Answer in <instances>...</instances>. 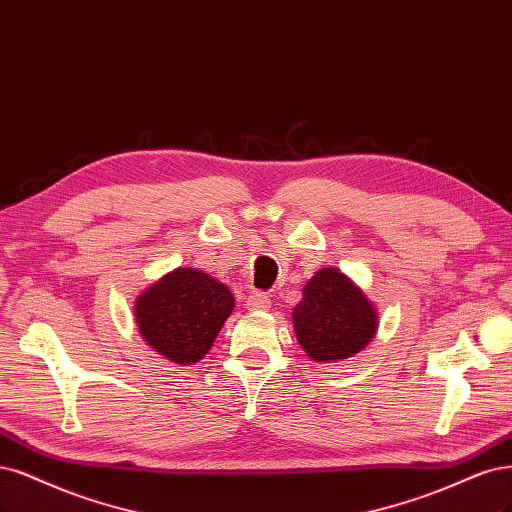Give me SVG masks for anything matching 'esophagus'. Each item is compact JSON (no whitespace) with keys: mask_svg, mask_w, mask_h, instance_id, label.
<instances>
[{"mask_svg":"<svg viewBox=\"0 0 512 512\" xmlns=\"http://www.w3.org/2000/svg\"><path fill=\"white\" fill-rule=\"evenodd\" d=\"M271 305L269 296L262 294V292H254L250 298H248V309L250 311H267Z\"/></svg>","mask_w":512,"mask_h":512,"instance_id":"1","label":"esophagus"}]
</instances>
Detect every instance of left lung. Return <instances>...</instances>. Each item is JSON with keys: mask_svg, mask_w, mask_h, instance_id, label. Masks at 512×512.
Returning <instances> with one entry per match:
<instances>
[{"mask_svg": "<svg viewBox=\"0 0 512 512\" xmlns=\"http://www.w3.org/2000/svg\"><path fill=\"white\" fill-rule=\"evenodd\" d=\"M296 339L315 362L343 360L373 339L377 313L337 269L317 271L294 307Z\"/></svg>", "mask_w": 512, "mask_h": 512, "instance_id": "obj_1", "label": "left lung"}]
</instances>
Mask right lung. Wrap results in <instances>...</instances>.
Wrapping results in <instances>:
<instances>
[{
    "label": "right lung",
    "mask_w": 512,
    "mask_h": 512,
    "mask_svg": "<svg viewBox=\"0 0 512 512\" xmlns=\"http://www.w3.org/2000/svg\"><path fill=\"white\" fill-rule=\"evenodd\" d=\"M233 307L235 298L220 281L195 269H178L137 298L135 320L158 354L175 364H195Z\"/></svg>",
    "instance_id": "right-lung-1"
}]
</instances>
